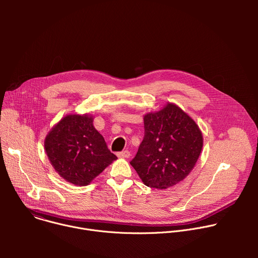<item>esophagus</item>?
Segmentation results:
<instances>
[{"label":"esophagus","instance_id":"obj_1","mask_svg":"<svg viewBox=\"0 0 258 258\" xmlns=\"http://www.w3.org/2000/svg\"><path fill=\"white\" fill-rule=\"evenodd\" d=\"M117 156H118L119 158H128V157L131 156V153H130V151L124 150V151L118 152V153H117Z\"/></svg>","mask_w":258,"mask_h":258}]
</instances>
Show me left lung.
Segmentation results:
<instances>
[{"mask_svg":"<svg viewBox=\"0 0 258 258\" xmlns=\"http://www.w3.org/2000/svg\"><path fill=\"white\" fill-rule=\"evenodd\" d=\"M145 137L131 161L147 187L167 189L194 168L203 147L196 122L173 103L144 116Z\"/></svg>","mask_w":258,"mask_h":258,"instance_id":"1","label":"left lung"}]
</instances>
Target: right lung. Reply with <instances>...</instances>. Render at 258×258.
I'll return each mask as SVG.
<instances>
[{
  "label": "right lung",
  "instance_id": "right-lung-1",
  "mask_svg": "<svg viewBox=\"0 0 258 258\" xmlns=\"http://www.w3.org/2000/svg\"><path fill=\"white\" fill-rule=\"evenodd\" d=\"M93 120L89 114H68L45 139V150L54 169L77 186H88L117 159L94 127Z\"/></svg>",
  "mask_w": 258,
  "mask_h": 258
}]
</instances>
